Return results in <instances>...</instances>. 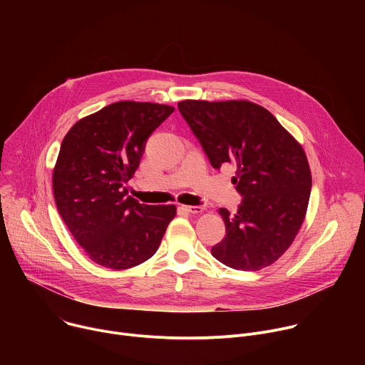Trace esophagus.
I'll return each instance as SVG.
<instances>
[{
	"instance_id": "obj_1",
	"label": "esophagus",
	"mask_w": 365,
	"mask_h": 365,
	"mask_svg": "<svg viewBox=\"0 0 365 365\" xmlns=\"http://www.w3.org/2000/svg\"><path fill=\"white\" fill-rule=\"evenodd\" d=\"M182 210L189 212V214H202L203 207L202 206H189V205H183Z\"/></svg>"
}]
</instances>
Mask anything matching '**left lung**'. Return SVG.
Instances as JSON below:
<instances>
[{
    "label": "left lung",
    "mask_w": 365,
    "mask_h": 365,
    "mask_svg": "<svg viewBox=\"0 0 365 365\" xmlns=\"http://www.w3.org/2000/svg\"><path fill=\"white\" fill-rule=\"evenodd\" d=\"M178 108L214 169L237 165L235 214L221 207L227 235L211 250L242 272L273 264L300 230L312 187L302 145L266 108L250 101H193Z\"/></svg>",
    "instance_id": "obj_1"
}]
</instances>
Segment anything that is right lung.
Masks as SVG:
<instances>
[{
    "label": "right lung",
    "mask_w": 365,
    "mask_h": 365,
    "mask_svg": "<svg viewBox=\"0 0 365 365\" xmlns=\"http://www.w3.org/2000/svg\"><path fill=\"white\" fill-rule=\"evenodd\" d=\"M173 107L120 101L79 120L65 135L53 170L58 211L96 264L124 270L158 251L175 205H144L125 183L137 170L147 138Z\"/></svg>",
    "instance_id": "right-lung-1"
}]
</instances>
